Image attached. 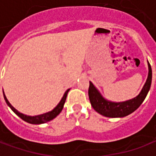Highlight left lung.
Masks as SVG:
<instances>
[{
    "label": "left lung",
    "instance_id": "left-lung-1",
    "mask_svg": "<svg viewBox=\"0 0 156 156\" xmlns=\"http://www.w3.org/2000/svg\"><path fill=\"white\" fill-rule=\"evenodd\" d=\"M148 62V77L140 93L134 98L123 102H113L108 100L101 94L98 89L92 82H89L88 97L92 107L95 111L103 116L108 118H123L130 115L137 109L146 98L151 88L152 81V70L150 62Z\"/></svg>",
    "mask_w": 156,
    "mask_h": 156
}]
</instances>
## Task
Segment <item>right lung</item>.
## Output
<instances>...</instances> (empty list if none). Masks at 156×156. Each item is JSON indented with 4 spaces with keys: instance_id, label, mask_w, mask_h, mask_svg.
Segmentation results:
<instances>
[{
    "instance_id": "obj_1",
    "label": "right lung",
    "mask_w": 156,
    "mask_h": 156,
    "mask_svg": "<svg viewBox=\"0 0 156 156\" xmlns=\"http://www.w3.org/2000/svg\"><path fill=\"white\" fill-rule=\"evenodd\" d=\"M69 90H70V88H68V90L65 92L64 94L62 96V98L61 100H60V102L58 103V105H57L52 110H51V111L49 112H47V113H44V114H42V115H35V116L27 115H24V114H22V113H20L18 110H16V109L10 104V102L8 101V99L5 97V94H4V91H3V95H4V98H5V103H6V105H8L12 111L14 112L17 116H19V117L21 118L22 119H23V120L26 121V122H27L29 124H45V123H47V122L51 121V119H53L54 118L57 117V116L61 113L62 110V108H63V105H64L65 104L66 98H67V95H68V93Z\"/></svg>"
}]
</instances>
